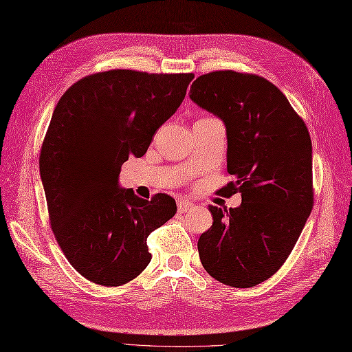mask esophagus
<instances>
[{"label": "esophagus", "mask_w": 352, "mask_h": 352, "mask_svg": "<svg viewBox=\"0 0 352 352\" xmlns=\"http://www.w3.org/2000/svg\"><path fill=\"white\" fill-rule=\"evenodd\" d=\"M177 206H178V211H179V212H187L188 210H192L195 205H193L192 202L186 201V199H179V201L177 202Z\"/></svg>", "instance_id": "esophagus-1"}]
</instances>
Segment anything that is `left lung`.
<instances>
[{
  "label": "left lung",
  "mask_w": 352,
  "mask_h": 352,
  "mask_svg": "<svg viewBox=\"0 0 352 352\" xmlns=\"http://www.w3.org/2000/svg\"><path fill=\"white\" fill-rule=\"evenodd\" d=\"M190 99L219 116L228 132V174L221 188L241 193L238 208L210 206L211 229L197 251L217 281L248 288L278 272L314 206L312 144L285 95L265 77L233 69L197 77Z\"/></svg>",
  "instance_id": "obj_1"
}]
</instances>
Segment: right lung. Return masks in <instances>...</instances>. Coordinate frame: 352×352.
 <instances>
[{
  "label": "right lung",
  "mask_w": 352,
  "mask_h": 352,
  "mask_svg": "<svg viewBox=\"0 0 352 352\" xmlns=\"http://www.w3.org/2000/svg\"><path fill=\"white\" fill-rule=\"evenodd\" d=\"M193 77L102 71L80 78L55 107L40 153L41 182L53 235L89 281L117 287L137 278L151 260L148 235L175 215L170 196L141 199L117 178L131 156L146 155Z\"/></svg>",
  "instance_id": "right-lung-1"
}]
</instances>
